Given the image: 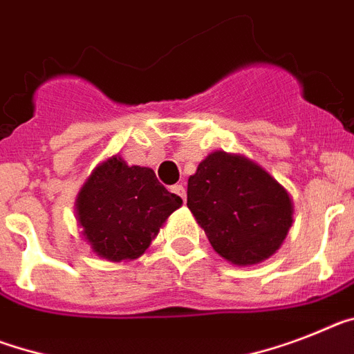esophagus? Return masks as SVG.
I'll list each match as a JSON object with an SVG mask.
<instances>
[{"mask_svg":"<svg viewBox=\"0 0 354 354\" xmlns=\"http://www.w3.org/2000/svg\"><path fill=\"white\" fill-rule=\"evenodd\" d=\"M171 191L174 192V194H176V196H180V198H182V200L185 201V198H187L185 187H183V185H174V187H172V189H171Z\"/></svg>","mask_w":354,"mask_h":354,"instance_id":"esophagus-1","label":"esophagus"}]
</instances>
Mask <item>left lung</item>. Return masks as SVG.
<instances>
[{"instance_id":"8db88e82","label":"left lung","mask_w":354,"mask_h":354,"mask_svg":"<svg viewBox=\"0 0 354 354\" xmlns=\"http://www.w3.org/2000/svg\"><path fill=\"white\" fill-rule=\"evenodd\" d=\"M187 207L214 252L252 266L281 248L293 223V200L275 178L245 154L214 151L187 183Z\"/></svg>"}]
</instances>
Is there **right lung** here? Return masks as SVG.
Instances as JSON below:
<instances>
[{"mask_svg":"<svg viewBox=\"0 0 354 354\" xmlns=\"http://www.w3.org/2000/svg\"><path fill=\"white\" fill-rule=\"evenodd\" d=\"M182 203L156 180L153 169L127 165L115 154L100 162L81 187L75 218L91 252L120 263L138 259Z\"/></svg>","mask_w":354,"mask_h":354,"instance_id":"obj_1","label":"right lung"}]
</instances>
